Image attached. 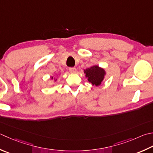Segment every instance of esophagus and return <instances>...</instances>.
Instances as JSON below:
<instances>
[{
    "mask_svg": "<svg viewBox=\"0 0 153 153\" xmlns=\"http://www.w3.org/2000/svg\"><path fill=\"white\" fill-rule=\"evenodd\" d=\"M69 70H70V71L71 73H73V74H75L76 72V68H70V69H69Z\"/></svg>",
    "mask_w": 153,
    "mask_h": 153,
    "instance_id": "esophagus-1",
    "label": "esophagus"
}]
</instances>
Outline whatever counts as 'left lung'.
Wrapping results in <instances>:
<instances>
[{
	"label": "left lung",
	"instance_id": "1",
	"mask_svg": "<svg viewBox=\"0 0 153 153\" xmlns=\"http://www.w3.org/2000/svg\"><path fill=\"white\" fill-rule=\"evenodd\" d=\"M84 74H85V77L88 78L89 82L91 83L93 85L98 86L103 82L105 76V71L98 65H93L91 68L85 70Z\"/></svg>",
	"mask_w": 153,
	"mask_h": 153
}]
</instances>
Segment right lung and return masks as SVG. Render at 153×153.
Masks as SVG:
<instances>
[{
	"label": "right lung",
	"instance_id": "add662e5",
	"mask_svg": "<svg viewBox=\"0 0 153 153\" xmlns=\"http://www.w3.org/2000/svg\"><path fill=\"white\" fill-rule=\"evenodd\" d=\"M53 78V77H51V79H52ZM54 81H56V79H54Z\"/></svg>",
	"mask_w": 153,
	"mask_h": 153
}]
</instances>
